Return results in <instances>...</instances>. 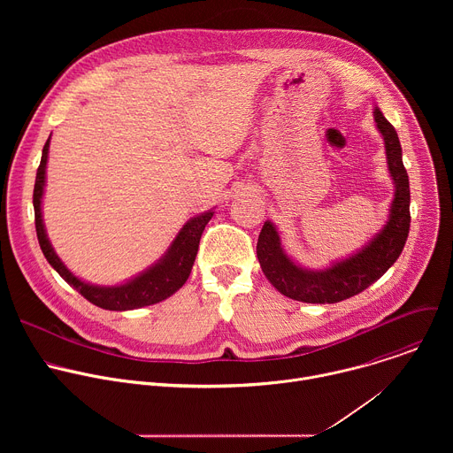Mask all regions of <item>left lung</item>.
I'll list each match as a JSON object with an SVG mask.
<instances>
[{
  "label": "left lung",
  "mask_w": 453,
  "mask_h": 453,
  "mask_svg": "<svg viewBox=\"0 0 453 453\" xmlns=\"http://www.w3.org/2000/svg\"><path fill=\"white\" fill-rule=\"evenodd\" d=\"M372 116L383 138L387 170L395 184L389 217L365 245L325 269L299 265L287 254L276 226L267 220L256 243L257 262L273 287L290 299L330 304L353 297L389 271L403 250L411 227L409 175L402 161V145L395 127L385 119L378 105L372 107Z\"/></svg>",
  "instance_id": "left-lung-1"
}]
</instances>
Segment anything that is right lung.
<instances>
[{"label": "right lung", "instance_id": "add662e5", "mask_svg": "<svg viewBox=\"0 0 453 453\" xmlns=\"http://www.w3.org/2000/svg\"><path fill=\"white\" fill-rule=\"evenodd\" d=\"M51 138V134H50ZM50 138L42 149L41 165L37 168L35 186H34V211H35V231L41 250L48 264L58 273V276L72 285L79 294H82L89 303L114 311L125 310H136L143 306L156 304L170 296H173L189 278L193 262L199 250V242L206 224L215 215V208L208 210L201 215L189 219L180 231L175 234L173 242L166 249V252L159 257L156 264H152L143 273L136 274L134 278L127 280L119 285H95L89 281L81 280L75 276L55 252L44 227L42 220V196L46 186V163H48V150H50Z\"/></svg>", "mask_w": 453, "mask_h": 453}]
</instances>
